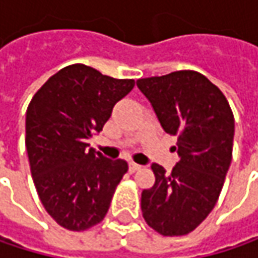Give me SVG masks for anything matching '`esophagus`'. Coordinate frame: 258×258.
Here are the masks:
<instances>
[{
  "label": "esophagus",
  "instance_id": "1",
  "mask_svg": "<svg viewBox=\"0 0 258 258\" xmlns=\"http://www.w3.org/2000/svg\"><path fill=\"white\" fill-rule=\"evenodd\" d=\"M130 172H131V173H134V172H137V170H140V169H142V166H140V164H137V163H133V161H131V163H130Z\"/></svg>",
  "mask_w": 258,
  "mask_h": 258
}]
</instances>
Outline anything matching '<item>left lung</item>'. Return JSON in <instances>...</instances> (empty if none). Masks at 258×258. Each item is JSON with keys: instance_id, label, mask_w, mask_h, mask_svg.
<instances>
[{"instance_id": "1", "label": "left lung", "mask_w": 258, "mask_h": 258, "mask_svg": "<svg viewBox=\"0 0 258 258\" xmlns=\"http://www.w3.org/2000/svg\"><path fill=\"white\" fill-rule=\"evenodd\" d=\"M137 86L164 131L178 137L179 155L170 175L152 164L155 183L142 192V215L163 236H183L218 202L232 163L233 112L220 88L192 70L139 79Z\"/></svg>"}]
</instances>
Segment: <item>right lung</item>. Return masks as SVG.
<instances>
[{"mask_svg": "<svg viewBox=\"0 0 258 258\" xmlns=\"http://www.w3.org/2000/svg\"><path fill=\"white\" fill-rule=\"evenodd\" d=\"M133 86V79L73 64L47 79L28 104L25 146L32 180L46 212L70 232L104 220L128 170L124 160L104 158L86 142L103 130Z\"/></svg>", "mask_w": 258, "mask_h": 258, "instance_id": "add662e5", "label": "right lung"}]
</instances>
